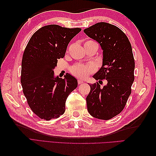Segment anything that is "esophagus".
Masks as SVG:
<instances>
[{
  "mask_svg": "<svg viewBox=\"0 0 156 156\" xmlns=\"http://www.w3.org/2000/svg\"><path fill=\"white\" fill-rule=\"evenodd\" d=\"M78 84H83L84 82H83V80H78Z\"/></svg>",
  "mask_w": 156,
  "mask_h": 156,
  "instance_id": "obj_1",
  "label": "esophagus"
}]
</instances>
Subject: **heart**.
Wrapping results in <instances>:
<instances>
[{
    "mask_svg": "<svg viewBox=\"0 0 156 156\" xmlns=\"http://www.w3.org/2000/svg\"><path fill=\"white\" fill-rule=\"evenodd\" d=\"M98 44L97 42L94 41L89 40L86 41L84 45L87 44ZM96 70V68L94 65L92 64H87L84 65L81 64H76L72 66L70 68V72L72 75L81 79H86L87 78L89 75L92 74Z\"/></svg>",
    "mask_w": 156,
    "mask_h": 156,
    "instance_id": "heart-1",
    "label": "heart"
}]
</instances>
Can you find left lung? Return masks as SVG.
<instances>
[{"instance_id":"8db88e82","label":"left lung","mask_w":156,"mask_h":156,"mask_svg":"<svg viewBox=\"0 0 156 156\" xmlns=\"http://www.w3.org/2000/svg\"><path fill=\"white\" fill-rule=\"evenodd\" d=\"M84 32L98 42L103 50L102 66L93 77L97 80H107L103 87L98 82L90 84L88 111L93 117L108 120L123 110L131 93L135 78L132 48L124 32L107 23H96Z\"/></svg>"}]
</instances>
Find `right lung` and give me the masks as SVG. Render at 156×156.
<instances>
[{
    "mask_svg": "<svg viewBox=\"0 0 156 156\" xmlns=\"http://www.w3.org/2000/svg\"><path fill=\"white\" fill-rule=\"evenodd\" d=\"M80 28L46 25L31 36L23 53L21 82L31 111L41 119H57L65 112L68 95L77 88V80L69 74L54 77L58 59L64 57L67 46Z\"/></svg>",
    "mask_w": 156,
    "mask_h": 156,
    "instance_id": "1",
    "label": "right lung"
}]
</instances>
